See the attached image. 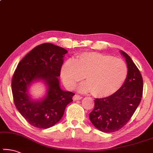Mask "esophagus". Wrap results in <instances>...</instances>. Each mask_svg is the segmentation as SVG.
Segmentation results:
<instances>
[{"mask_svg": "<svg viewBox=\"0 0 153 153\" xmlns=\"http://www.w3.org/2000/svg\"><path fill=\"white\" fill-rule=\"evenodd\" d=\"M82 99V97L79 96V95H77V94H75L74 97H73V100L74 101H77V100H81Z\"/></svg>", "mask_w": 153, "mask_h": 153, "instance_id": "34e87169", "label": "esophagus"}]
</instances>
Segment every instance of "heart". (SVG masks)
I'll use <instances>...</instances> for the list:
<instances>
[{"mask_svg":"<svg viewBox=\"0 0 153 153\" xmlns=\"http://www.w3.org/2000/svg\"><path fill=\"white\" fill-rule=\"evenodd\" d=\"M128 74L121 59L98 52H83L68 60L61 70L65 85L73 89L85 76L87 82L79 86L81 92L91 91L97 97H106L116 92L123 85Z\"/></svg>","mask_w":153,"mask_h":153,"instance_id":"b5f03b06","label":"heart"}]
</instances>
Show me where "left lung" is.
<instances>
[{
	"mask_svg": "<svg viewBox=\"0 0 153 153\" xmlns=\"http://www.w3.org/2000/svg\"><path fill=\"white\" fill-rule=\"evenodd\" d=\"M128 74L122 86L109 97L95 99L94 110L89 117L93 125L103 132L120 130L128 122L140 103L143 94V79L131 58L123 51Z\"/></svg>",
	"mask_w": 153,
	"mask_h": 153,
	"instance_id": "left-lung-1",
	"label": "left lung"
}]
</instances>
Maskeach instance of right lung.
Masks as SVG:
<instances>
[{
	"mask_svg": "<svg viewBox=\"0 0 153 153\" xmlns=\"http://www.w3.org/2000/svg\"><path fill=\"white\" fill-rule=\"evenodd\" d=\"M68 51L46 43L36 46L18 64L12 81V91L16 108L34 127L46 129L61 120L74 94L60 87L63 57ZM43 80L47 86L44 98L34 100L28 89L33 82Z\"/></svg>",
	"mask_w": 153,
	"mask_h": 153,
	"instance_id": "1",
	"label": "right lung"
}]
</instances>
